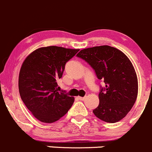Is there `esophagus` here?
Listing matches in <instances>:
<instances>
[{
    "mask_svg": "<svg viewBox=\"0 0 152 152\" xmlns=\"http://www.w3.org/2000/svg\"><path fill=\"white\" fill-rule=\"evenodd\" d=\"M77 99L80 101H85L86 99V96H85V97H80V96H79V97H77Z\"/></svg>",
    "mask_w": 152,
    "mask_h": 152,
    "instance_id": "1",
    "label": "esophagus"
}]
</instances>
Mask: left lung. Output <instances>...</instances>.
Listing matches in <instances>:
<instances>
[{"instance_id": "1", "label": "left lung", "mask_w": 152, "mask_h": 152, "mask_svg": "<svg viewBox=\"0 0 152 152\" xmlns=\"http://www.w3.org/2000/svg\"><path fill=\"white\" fill-rule=\"evenodd\" d=\"M76 56L87 62L105 83L99 94V104L93 111L95 115L107 123L123 119L135 103L138 92L137 75L129 59L109 45L83 49Z\"/></svg>"}]
</instances>
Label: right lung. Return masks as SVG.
<instances>
[{"mask_svg":"<svg viewBox=\"0 0 152 152\" xmlns=\"http://www.w3.org/2000/svg\"><path fill=\"white\" fill-rule=\"evenodd\" d=\"M79 49L58 46L37 49L24 60L19 73L20 95L33 115L43 123H53L65 115L74 98L57 90L65 64Z\"/></svg>","mask_w":152,"mask_h":152,"instance_id":"obj_1","label":"right lung"}]
</instances>
